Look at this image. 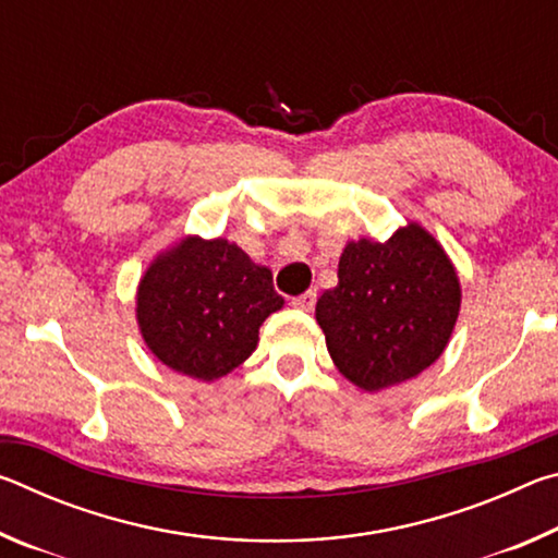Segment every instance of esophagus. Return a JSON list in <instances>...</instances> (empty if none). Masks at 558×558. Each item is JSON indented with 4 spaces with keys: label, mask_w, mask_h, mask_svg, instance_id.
<instances>
[{
    "label": "esophagus",
    "mask_w": 558,
    "mask_h": 558,
    "mask_svg": "<svg viewBox=\"0 0 558 558\" xmlns=\"http://www.w3.org/2000/svg\"><path fill=\"white\" fill-rule=\"evenodd\" d=\"M315 302H317V292L315 290H307V292H302V295L292 298V307L305 310V313H310V310L315 307Z\"/></svg>",
    "instance_id": "obj_1"
}]
</instances>
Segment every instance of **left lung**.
Masks as SVG:
<instances>
[{
    "label": "left lung",
    "mask_w": 558,
    "mask_h": 558,
    "mask_svg": "<svg viewBox=\"0 0 558 558\" xmlns=\"http://www.w3.org/2000/svg\"><path fill=\"white\" fill-rule=\"evenodd\" d=\"M337 278L315 315L337 369L359 389L413 379L442 354L458 319L460 282L421 226H403L386 243H347Z\"/></svg>",
    "instance_id": "obj_1"
}]
</instances>
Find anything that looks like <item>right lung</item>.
<instances>
[{"label": "right lung", "instance_id": "add662e5", "mask_svg": "<svg viewBox=\"0 0 558 558\" xmlns=\"http://www.w3.org/2000/svg\"><path fill=\"white\" fill-rule=\"evenodd\" d=\"M282 307L268 268L223 239H186L159 256L137 290V323L169 369L214 381L253 354Z\"/></svg>", "mask_w": 558, "mask_h": 558}]
</instances>
